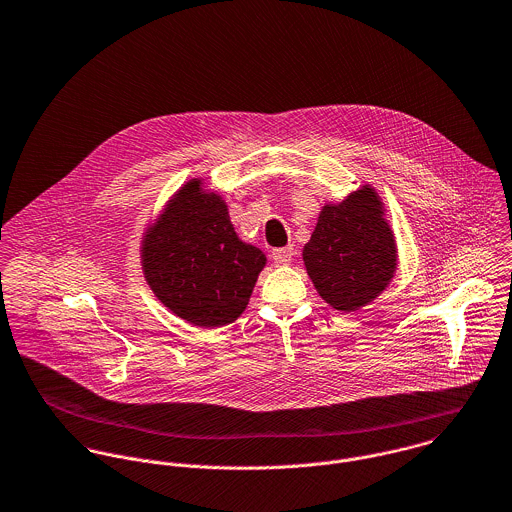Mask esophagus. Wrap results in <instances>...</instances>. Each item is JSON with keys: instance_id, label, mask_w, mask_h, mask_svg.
<instances>
[{"instance_id": "34e87169", "label": "esophagus", "mask_w": 512, "mask_h": 512, "mask_svg": "<svg viewBox=\"0 0 512 512\" xmlns=\"http://www.w3.org/2000/svg\"><path fill=\"white\" fill-rule=\"evenodd\" d=\"M293 254H295V252H293L292 246H288V248H276V250L272 252V260H274L276 266H288L293 260Z\"/></svg>"}]
</instances>
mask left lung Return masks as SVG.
<instances>
[{"mask_svg": "<svg viewBox=\"0 0 512 512\" xmlns=\"http://www.w3.org/2000/svg\"><path fill=\"white\" fill-rule=\"evenodd\" d=\"M303 262L319 295L339 311H357L388 286L396 242L370 187L321 211Z\"/></svg>", "mask_w": 512, "mask_h": 512, "instance_id": "8db88e82", "label": "left lung"}]
</instances>
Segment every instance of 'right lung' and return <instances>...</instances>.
I'll list each match as a JSON object with an SVG mask.
<instances>
[{"label":"right lung","instance_id":"right-lung-1","mask_svg":"<svg viewBox=\"0 0 512 512\" xmlns=\"http://www.w3.org/2000/svg\"><path fill=\"white\" fill-rule=\"evenodd\" d=\"M266 264L262 250L238 240L226 205L187 183L144 240V272L173 313L199 327L232 323L248 305Z\"/></svg>","mask_w":512,"mask_h":512}]
</instances>
